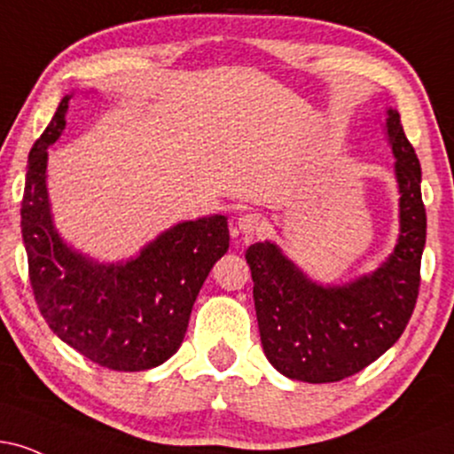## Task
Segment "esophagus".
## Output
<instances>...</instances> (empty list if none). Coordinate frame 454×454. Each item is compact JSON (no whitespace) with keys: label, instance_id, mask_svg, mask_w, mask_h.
I'll list each match as a JSON object with an SVG mask.
<instances>
[{"label":"esophagus","instance_id":"34e87169","mask_svg":"<svg viewBox=\"0 0 454 454\" xmlns=\"http://www.w3.org/2000/svg\"><path fill=\"white\" fill-rule=\"evenodd\" d=\"M262 223H264L262 217H260L258 213H243V215H239L237 228L239 232L245 234V237H252V234L260 232Z\"/></svg>","mask_w":454,"mask_h":454}]
</instances>
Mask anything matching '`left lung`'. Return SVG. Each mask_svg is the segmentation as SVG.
Masks as SVG:
<instances>
[{
  "instance_id": "8db88e82",
  "label": "left lung",
  "mask_w": 454,
  "mask_h": 454,
  "mask_svg": "<svg viewBox=\"0 0 454 454\" xmlns=\"http://www.w3.org/2000/svg\"><path fill=\"white\" fill-rule=\"evenodd\" d=\"M384 137L395 155L399 237L378 269L325 284L309 278L279 245L254 243L245 252L262 350L290 380L325 384L354 376L399 340L414 311L427 237L423 176L395 108H387Z\"/></svg>"
}]
</instances>
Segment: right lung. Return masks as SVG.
<instances>
[{
    "label": "right lung",
    "instance_id": "1",
    "mask_svg": "<svg viewBox=\"0 0 454 454\" xmlns=\"http://www.w3.org/2000/svg\"><path fill=\"white\" fill-rule=\"evenodd\" d=\"M70 100L72 93L29 151L20 232L31 288L61 341L102 367L145 372L179 350L196 296L231 245L228 217L175 223L119 262H100L72 247L55 228L46 184L49 147L64 132Z\"/></svg>",
    "mask_w": 454,
    "mask_h": 454
}]
</instances>
